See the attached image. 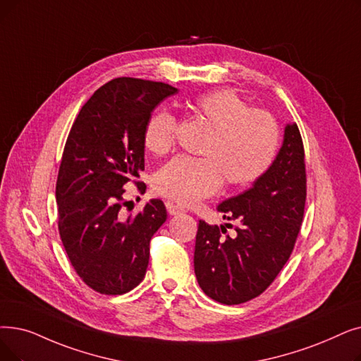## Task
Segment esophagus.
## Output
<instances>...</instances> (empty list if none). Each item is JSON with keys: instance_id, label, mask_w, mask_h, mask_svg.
I'll return each instance as SVG.
<instances>
[{"instance_id": "esophagus-1", "label": "esophagus", "mask_w": 361, "mask_h": 361, "mask_svg": "<svg viewBox=\"0 0 361 361\" xmlns=\"http://www.w3.org/2000/svg\"><path fill=\"white\" fill-rule=\"evenodd\" d=\"M166 209H168L169 215H180L184 212L183 207L176 205V203H172V202H166Z\"/></svg>"}]
</instances>
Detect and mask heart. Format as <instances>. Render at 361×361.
I'll list each match as a JSON object with an SVG mask.
<instances>
[{
  "label": "heart",
  "instance_id": "1",
  "mask_svg": "<svg viewBox=\"0 0 361 361\" xmlns=\"http://www.w3.org/2000/svg\"><path fill=\"white\" fill-rule=\"evenodd\" d=\"M187 106L212 130L200 149L202 158L177 156L156 172L153 185L161 196L193 205L214 195L223 181L227 187H245L267 172L280 143L279 125L269 112L252 109L231 90L202 92ZM176 128L171 114H153L143 133L146 149L168 153L176 143Z\"/></svg>",
  "mask_w": 361,
  "mask_h": 361
}]
</instances>
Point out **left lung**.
I'll return each mask as SVG.
<instances>
[{"instance_id":"left-lung-1","label":"left lung","mask_w":361,"mask_h":361,"mask_svg":"<svg viewBox=\"0 0 361 361\" xmlns=\"http://www.w3.org/2000/svg\"><path fill=\"white\" fill-rule=\"evenodd\" d=\"M307 197L305 154L296 123H288L274 162L254 185L218 205L239 219L236 236L200 219L195 246L197 283L214 301L236 305L267 289L288 262Z\"/></svg>"}]
</instances>
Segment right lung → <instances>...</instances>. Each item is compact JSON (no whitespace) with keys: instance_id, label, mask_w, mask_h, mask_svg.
<instances>
[{"instance_id":"obj_1","label":"right lung","mask_w":361,"mask_h":361,"mask_svg":"<svg viewBox=\"0 0 361 361\" xmlns=\"http://www.w3.org/2000/svg\"><path fill=\"white\" fill-rule=\"evenodd\" d=\"M178 90L138 78H116L92 94L68 135L56 183L59 233L84 283L122 295L146 276L150 239L165 223L161 199L125 216L128 183L138 192L145 169L143 133L153 109Z\"/></svg>"}]
</instances>
